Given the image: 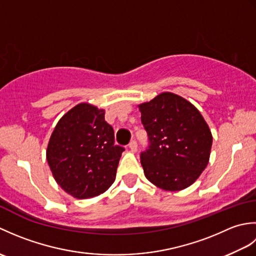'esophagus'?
I'll return each mask as SVG.
<instances>
[{
    "label": "esophagus",
    "instance_id": "obj_1",
    "mask_svg": "<svg viewBox=\"0 0 256 256\" xmlns=\"http://www.w3.org/2000/svg\"><path fill=\"white\" fill-rule=\"evenodd\" d=\"M128 148L132 152H136L138 150V142L135 140H132L131 142L128 144Z\"/></svg>",
    "mask_w": 256,
    "mask_h": 256
}]
</instances>
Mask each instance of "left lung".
Instances as JSON below:
<instances>
[{
  "instance_id": "left-lung-1",
  "label": "left lung",
  "mask_w": 256,
  "mask_h": 256,
  "mask_svg": "<svg viewBox=\"0 0 256 256\" xmlns=\"http://www.w3.org/2000/svg\"><path fill=\"white\" fill-rule=\"evenodd\" d=\"M148 146L140 164L148 180L170 192L189 187L208 165L212 135L192 103L164 92L140 106Z\"/></svg>"
}]
</instances>
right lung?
Here are the masks:
<instances>
[{
	"instance_id": "obj_1",
	"label": "right lung",
	"mask_w": 256,
	"mask_h": 256,
	"mask_svg": "<svg viewBox=\"0 0 256 256\" xmlns=\"http://www.w3.org/2000/svg\"><path fill=\"white\" fill-rule=\"evenodd\" d=\"M124 148L114 144L104 110L80 103L59 120L47 148L54 178L78 199L92 198L113 184Z\"/></svg>"
}]
</instances>
